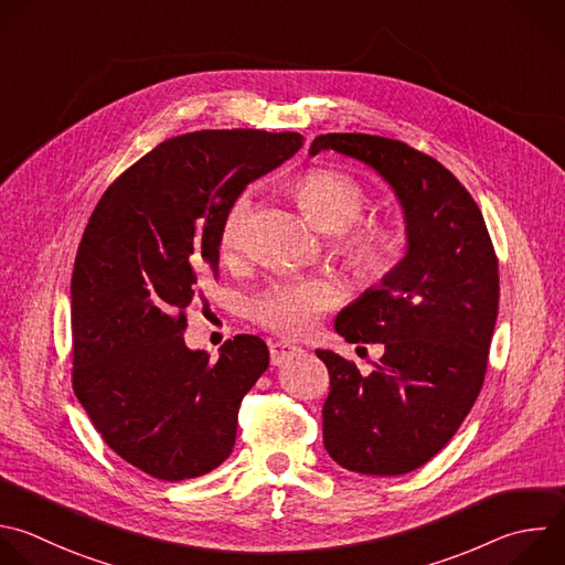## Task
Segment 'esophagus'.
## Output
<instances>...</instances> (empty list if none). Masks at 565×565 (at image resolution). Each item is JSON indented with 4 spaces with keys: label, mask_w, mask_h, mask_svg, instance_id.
<instances>
[{
    "label": "esophagus",
    "mask_w": 565,
    "mask_h": 565,
    "mask_svg": "<svg viewBox=\"0 0 565 565\" xmlns=\"http://www.w3.org/2000/svg\"><path fill=\"white\" fill-rule=\"evenodd\" d=\"M301 352V348L299 345H295V343H290V341H273L270 343V361L277 365V363H284L286 359H290V356H295V354H299Z\"/></svg>",
    "instance_id": "esophagus-1"
}]
</instances>
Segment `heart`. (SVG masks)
Masks as SVG:
<instances>
[{
  "label": "heart",
  "instance_id": "b5f03b06",
  "mask_svg": "<svg viewBox=\"0 0 565 565\" xmlns=\"http://www.w3.org/2000/svg\"><path fill=\"white\" fill-rule=\"evenodd\" d=\"M295 195L303 215L321 231H339V250L348 266L363 279L386 275L402 246L404 233L397 220L388 215H359L367 202L363 183L343 170L310 168L295 181ZM250 215V195H239L222 224V248H239L246 220ZM355 222L352 223L351 220ZM337 301V290L326 279L299 284H275L255 301V317L262 326L286 334L303 337L315 330L321 315Z\"/></svg>",
  "mask_w": 565,
  "mask_h": 565
}]
</instances>
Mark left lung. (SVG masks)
Here are the masks:
<instances>
[{
	"mask_svg": "<svg viewBox=\"0 0 565 565\" xmlns=\"http://www.w3.org/2000/svg\"><path fill=\"white\" fill-rule=\"evenodd\" d=\"M337 150L377 170L404 209L408 253L345 306L334 330L384 343L370 374L317 350L330 374L323 446L345 470L395 477L428 463L475 406L499 310V259L461 181L430 154L388 137L319 135L310 154Z\"/></svg>",
	"mask_w": 565,
	"mask_h": 565,
	"instance_id": "1",
	"label": "left lung"
}]
</instances>
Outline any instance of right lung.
Returning a JSON list of instances; mask_svg holds the SVG:
<instances>
[{"mask_svg": "<svg viewBox=\"0 0 565 565\" xmlns=\"http://www.w3.org/2000/svg\"><path fill=\"white\" fill-rule=\"evenodd\" d=\"M301 146L299 132L250 128L166 139L88 220L71 281L73 391L108 448L154 479L202 477L233 452L268 345L237 334L217 361L188 350L185 308L220 275L231 204Z\"/></svg>", "mask_w": 565, "mask_h": 565, "instance_id": "add662e5", "label": "right lung"}]
</instances>
